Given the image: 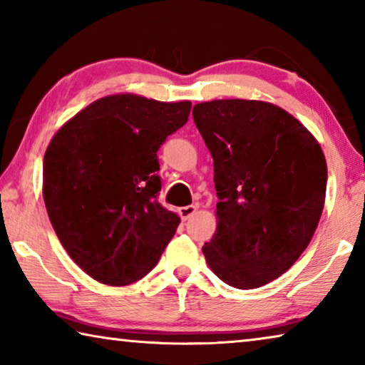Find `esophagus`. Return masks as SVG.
Instances as JSON below:
<instances>
[{
    "instance_id": "1",
    "label": "esophagus",
    "mask_w": 365,
    "mask_h": 365,
    "mask_svg": "<svg viewBox=\"0 0 365 365\" xmlns=\"http://www.w3.org/2000/svg\"><path fill=\"white\" fill-rule=\"evenodd\" d=\"M196 211H197V207L195 205L183 206V207H178V215H180L182 220H188Z\"/></svg>"
}]
</instances>
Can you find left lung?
Masks as SVG:
<instances>
[{
    "label": "left lung",
    "instance_id": "1",
    "mask_svg": "<svg viewBox=\"0 0 365 365\" xmlns=\"http://www.w3.org/2000/svg\"><path fill=\"white\" fill-rule=\"evenodd\" d=\"M214 159L217 230L202 255L227 285H267L311 243L322 215L327 163L314 135L272 103L214 100L193 108Z\"/></svg>",
    "mask_w": 365,
    "mask_h": 365
}]
</instances>
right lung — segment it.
<instances>
[{
  "label": "right lung",
  "mask_w": 365,
  "mask_h": 365,
  "mask_svg": "<svg viewBox=\"0 0 365 365\" xmlns=\"http://www.w3.org/2000/svg\"><path fill=\"white\" fill-rule=\"evenodd\" d=\"M190 101L110 95L88 104L49 141L43 200L61 245L104 285L153 270L180 217L158 201V150L188 120Z\"/></svg>",
  "instance_id": "obj_1"
}]
</instances>
